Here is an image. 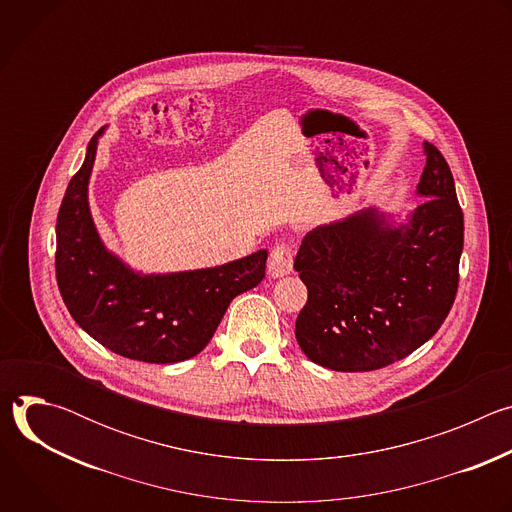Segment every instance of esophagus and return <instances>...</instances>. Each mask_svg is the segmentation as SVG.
<instances>
[{"label":"esophagus","instance_id":"esophagus-1","mask_svg":"<svg viewBox=\"0 0 512 512\" xmlns=\"http://www.w3.org/2000/svg\"><path fill=\"white\" fill-rule=\"evenodd\" d=\"M291 265H294V247H291L289 241H277L269 253L267 261V271L271 277H281L291 271Z\"/></svg>","mask_w":512,"mask_h":512}]
</instances>
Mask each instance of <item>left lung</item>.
Returning <instances> with one entry per match:
<instances>
[{"label": "left lung", "instance_id": "left-lung-1", "mask_svg": "<svg viewBox=\"0 0 512 512\" xmlns=\"http://www.w3.org/2000/svg\"><path fill=\"white\" fill-rule=\"evenodd\" d=\"M401 227L375 210L310 231L294 269L308 287L296 320L304 354L320 367L367 373L425 344L448 318L460 281L464 212L452 170L433 143Z\"/></svg>", "mask_w": 512, "mask_h": 512}]
</instances>
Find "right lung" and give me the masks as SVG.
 I'll return each instance as SVG.
<instances>
[{
    "instance_id": "1",
    "label": "right lung",
    "mask_w": 512,
    "mask_h": 512,
    "mask_svg": "<svg viewBox=\"0 0 512 512\" xmlns=\"http://www.w3.org/2000/svg\"><path fill=\"white\" fill-rule=\"evenodd\" d=\"M99 129L70 178L56 218V281L75 322L119 356L180 362L196 356L229 304L265 277L267 251L186 273L137 275L107 253L87 202Z\"/></svg>"
}]
</instances>
